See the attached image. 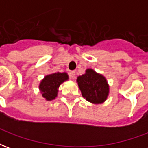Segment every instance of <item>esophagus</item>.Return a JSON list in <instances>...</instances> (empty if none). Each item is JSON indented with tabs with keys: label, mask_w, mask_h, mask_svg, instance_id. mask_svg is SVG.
Segmentation results:
<instances>
[{
	"label": "esophagus",
	"mask_w": 148,
	"mask_h": 148,
	"mask_svg": "<svg viewBox=\"0 0 148 148\" xmlns=\"http://www.w3.org/2000/svg\"><path fill=\"white\" fill-rule=\"evenodd\" d=\"M69 74H70V77H71L72 79H74L75 77H76V73H75V71H71Z\"/></svg>",
	"instance_id": "obj_1"
}]
</instances>
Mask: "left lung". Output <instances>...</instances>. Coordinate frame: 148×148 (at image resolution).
Here are the masks:
<instances>
[{"instance_id":"left-lung-1","label":"left lung","mask_w":148,"mask_h":148,"mask_svg":"<svg viewBox=\"0 0 148 148\" xmlns=\"http://www.w3.org/2000/svg\"><path fill=\"white\" fill-rule=\"evenodd\" d=\"M78 87L85 99L92 104H102L107 100L109 86L102 74L89 68L77 78Z\"/></svg>"}]
</instances>
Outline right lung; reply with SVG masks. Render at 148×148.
<instances>
[{
  "label": "right lung",
  "mask_w": 148,
  "mask_h": 148,
  "mask_svg": "<svg viewBox=\"0 0 148 148\" xmlns=\"http://www.w3.org/2000/svg\"><path fill=\"white\" fill-rule=\"evenodd\" d=\"M69 76L66 72L53 73L46 75L39 83V89L46 101H52L58 96V88L62 83L67 81Z\"/></svg>",
  "instance_id": "1"
}]
</instances>
